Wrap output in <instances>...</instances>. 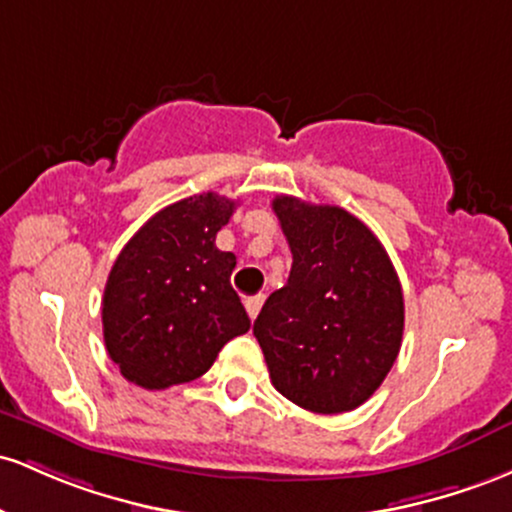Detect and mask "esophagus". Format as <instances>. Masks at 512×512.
I'll return each mask as SVG.
<instances>
[{
  "mask_svg": "<svg viewBox=\"0 0 512 512\" xmlns=\"http://www.w3.org/2000/svg\"><path fill=\"white\" fill-rule=\"evenodd\" d=\"M261 304H263V295H256V297H246V300H244L246 314H249L251 319H256V317H258V312H261Z\"/></svg>",
  "mask_w": 512,
  "mask_h": 512,
  "instance_id": "1",
  "label": "esophagus"
}]
</instances>
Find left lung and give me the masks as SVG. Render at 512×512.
<instances>
[{
	"mask_svg": "<svg viewBox=\"0 0 512 512\" xmlns=\"http://www.w3.org/2000/svg\"><path fill=\"white\" fill-rule=\"evenodd\" d=\"M290 244L287 285L254 321L273 387L314 413L365 404L404 336V292L372 229L336 205L273 200Z\"/></svg>",
	"mask_w": 512,
	"mask_h": 512,
	"instance_id": "8db88e82",
	"label": "left lung"
}]
</instances>
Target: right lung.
Instances as JSON below:
<instances>
[{
	"instance_id": "add662e5",
	"label": "right lung",
	"mask_w": 512,
	"mask_h": 512,
	"mask_svg": "<svg viewBox=\"0 0 512 512\" xmlns=\"http://www.w3.org/2000/svg\"><path fill=\"white\" fill-rule=\"evenodd\" d=\"M237 203L200 193L166 205L123 246L103 290V341L125 380L166 389L198 380L251 321L215 237Z\"/></svg>"
}]
</instances>
